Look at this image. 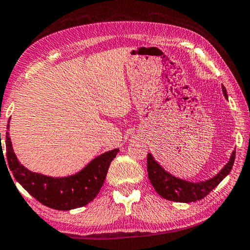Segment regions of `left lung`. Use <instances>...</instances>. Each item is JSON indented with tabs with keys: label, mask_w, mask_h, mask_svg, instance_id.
<instances>
[{
	"label": "left lung",
	"mask_w": 250,
	"mask_h": 250,
	"mask_svg": "<svg viewBox=\"0 0 250 250\" xmlns=\"http://www.w3.org/2000/svg\"><path fill=\"white\" fill-rule=\"evenodd\" d=\"M222 90H223L224 97L228 98L227 90L223 85H222ZM234 159L235 151L232 152L229 163L221 169L220 173H217V175H215L213 179L196 183L179 179L166 172L153 159L151 153H148V157H146V169H148L150 182L159 196L167 200L176 201V203H193V201L203 199L220 184L221 181L231 172Z\"/></svg>",
	"instance_id": "1"
}]
</instances>
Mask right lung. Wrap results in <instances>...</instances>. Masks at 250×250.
<instances>
[{
  "mask_svg": "<svg viewBox=\"0 0 250 250\" xmlns=\"http://www.w3.org/2000/svg\"><path fill=\"white\" fill-rule=\"evenodd\" d=\"M5 150L8 160L5 165L8 164L6 167L11 170L17 182L44 206L58 210L83 207L93 200L104 182L110 163L119 151V149H114L102 153L74 175L51 177L30 172L19 163L13 152L9 132H6ZM1 157L2 159L4 157L3 149Z\"/></svg>",
  "mask_w": 250,
  "mask_h": 250,
  "instance_id": "add662e5",
  "label": "right lung"
}]
</instances>
